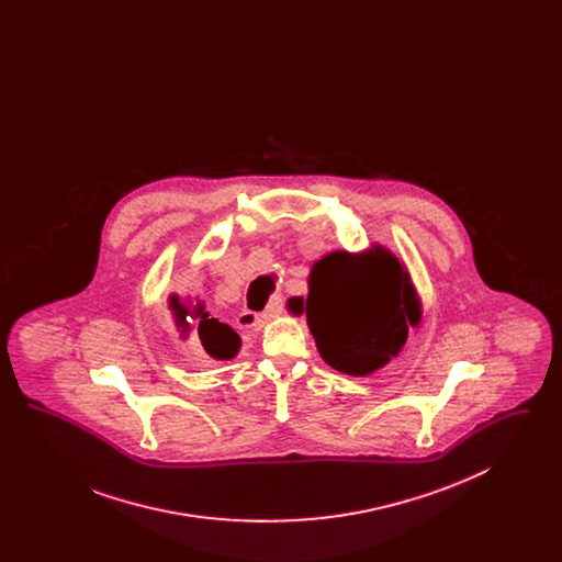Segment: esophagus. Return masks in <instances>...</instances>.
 I'll use <instances>...</instances> for the list:
<instances>
[{"mask_svg": "<svg viewBox=\"0 0 562 562\" xmlns=\"http://www.w3.org/2000/svg\"><path fill=\"white\" fill-rule=\"evenodd\" d=\"M282 310H284V299L278 296V299H273V301L269 303L268 307H266L261 314L244 310L240 314V321L238 322H240V326H244V328H257V326H263V324L271 321V318H276Z\"/></svg>", "mask_w": 562, "mask_h": 562, "instance_id": "1", "label": "esophagus"}]
</instances>
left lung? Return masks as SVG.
<instances>
[{"label": "left lung", "instance_id": "1", "mask_svg": "<svg viewBox=\"0 0 562 562\" xmlns=\"http://www.w3.org/2000/svg\"><path fill=\"white\" fill-rule=\"evenodd\" d=\"M326 364L341 373H373L406 344L419 301L398 259L381 248L353 257L330 252L310 276V294L294 299Z\"/></svg>", "mask_w": 562, "mask_h": 562}]
</instances>
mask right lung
Instances as JSON below:
<instances>
[{"label":"right lung","instance_id":"1","mask_svg":"<svg viewBox=\"0 0 562 562\" xmlns=\"http://www.w3.org/2000/svg\"><path fill=\"white\" fill-rule=\"evenodd\" d=\"M170 307L175 310L177 326L183 330V335H188L189 328H191L189 326V316L195 321V335L193 337L216 360L234 358L236 351L240 349L238 333L232 326H227V324H223V322H218L216 318H211L209 312L202 310V305H198L195 314H189L188 307L181 305L179 296H172L170 299Z\"/></svg>","mask_w":562,"mask_h":562}]
</instances>
